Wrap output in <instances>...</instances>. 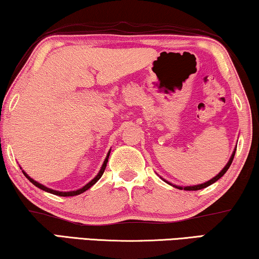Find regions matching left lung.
<instances>
[{
  "mask_svg": "<svg viewBox=\"0 0 259 259\" xmlns=\"http://www.w3.org/2000/svg\"><path fill=\"white\" fill-rule=\"evenodd\" d=\"M235 153H236V149L234 151V153H232L231 154V156H230V159H229V161H228V163L226 164V167L223 168L222 170L220 171L219 174H217L215 178H212L211 180H209V181H207V182H204V183H201V185H197V186H188V187H179V186H175V185H171L170 182H168V181H166V180H163L164 182H167V183H169V185H171L173 187H175V188H179V189H185V190H198V189H203V188H205V187H208V186H210V185H212L213 182H216L217 180L219 179H221L222 178V176L227 173V170L229 169V167H230V164H231V162H232V160H234V156H235Z\"/></svg>",
  "mask_w": 259,
  "mask_h": 259,
  "instance_id": "obj_1",
  "label": "left lung"
}]
</instances>
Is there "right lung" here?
<instances>
[{"instance_id":"1","label":"right lung","mask_w":259,"mask_h":259,"mask_svg":"<svg viewBox=\"0 0 259 259\" xmlns=\"http://www.w3.org/2000/svg\"><path fill=\"white\" fill-rule=\"evenodd\" d=\"M110 153H111V151L107 153V155H106V157H105V160H104V163H103V166H102V168H100V170H99V173L96 175V178L93 179V180H91V181H90L88 185H85L83 188H80V189H78V190H73V192H58V190H54V189H51V188H48V187H46V186H43V185H40V183H38L37 181H35V180L33 179H31L30 178V176L25 173L24 170H22L23 171V174L27 176V179L29 180L30 182L31 183H33V185H35L36 187H38L39 189H42V190H44V192H48V193H50V194H54V195H58V196H76V195H79V194H81V193H84V192H86V190H88L89 188H91V187L95 185V183L98 181V180L102 178V175L104 174V170H105V168H106V164H107V161H108V156H110ZM22 169V168H21Z\"/></svg>"}]
</instances>
